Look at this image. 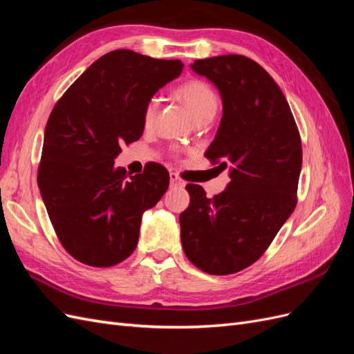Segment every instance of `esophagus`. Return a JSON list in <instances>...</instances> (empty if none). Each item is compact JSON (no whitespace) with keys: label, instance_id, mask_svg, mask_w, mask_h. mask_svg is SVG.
Listing matches in <instances>:
<instances>
[{"label":"esophagus","instance_id":"34e87169","mask_svg":"<svg viewBox=\"0 0 354 354\" xmlns=\"http://www.w3.org/2000/svg\"><path fill=\"white\" fill-rule=\"evenodd\" d=\"M169 186L171 187H183L185 183L181 181V178L176 173H171L169 174Z\"/></svg>","mask_w":354,"mask_h":354}]
</instances>
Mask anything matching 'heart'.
Segmentation results:
<instances>
[{"label": "heart", "mask_w": 354, "mask_h": 354, "mask_svg": "<svg viewBox=\"0 0 354 354\" xmlns=\"http://www.w3.org/2000/svg\"><path fill=\"white\" fill-rule=\"evenodd\" d=\"M178 95L187 106V109L192 118H194V121L205 113H216L218 108L217 94L214 93V90L208 84L198 80H192L181 85L178 88ZM156 111H158V99L156 97L149 99L143 112V121L146 125H151L153 122Z\"/></svg>", "instance_id": "obj_1"}]
</instances>
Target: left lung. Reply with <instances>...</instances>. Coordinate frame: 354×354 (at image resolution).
<instances>
[{
  "mask_svg": "<svg viewBox=\"0 0 354 354\" xmlns=\"http://www.w3.org/2000/svg\"><path fill=\"white\" fill-rule=\"evenodd\" d=\"M195 73L214 84L223 116L205 156L230 181L212 199L187 185L180 214L187 259L209 274L241 272L263 255L295 208L301 140L283 93L259 63L238 56L195 60Z\"/></svg>",
  "mask_w": 354,
  "mask_h": 354,
  "instance_id": "1",
  "label": "left lung"
}]
</instances>
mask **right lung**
<instances>
[{"label": "right lung", "mask_w": 354, "mask_h": 354, "mask_svg": "<svg viewBox=\"0 0 354 354\" xmlns=\"http://www.w3.org/2000/svg\"><path fill=\"white\" fill-rule=\"evenodd\" d=\"M183 63L115 50L95 60L50 113L38 186L57 238L73 259L111 267L137 246L143 212L168 189L159 164L128 176L115 167L122 143L145 130L143 112Z\"/></svg>", "instance_id": "1"}]
</instances>
